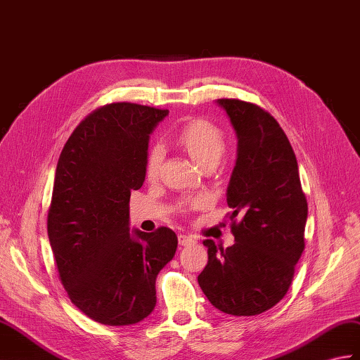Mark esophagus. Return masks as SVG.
Here are the masks:
<instances>
[{
	"instance_id": "esophagus-1",
	"label": "esophagus",
	"mask_w": 360,
	"mask_h": 360,
	"mask_svg": "<svg viewBox=\"0 0 360 360\" xmlns=\"http://www.w3.org/2000/svg\"><path fill=\"white\" fill-rule=\"evenodd\" d=\"M178 242H179V245H191V244H195L196 239L190 235H179Z\"/></svg>"
}]
</instances>
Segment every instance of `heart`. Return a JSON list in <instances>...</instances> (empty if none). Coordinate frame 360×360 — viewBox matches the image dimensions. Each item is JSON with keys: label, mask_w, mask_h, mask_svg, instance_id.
Wrapping results in <instances>:
<instances>
[{"label": "heart", "mask_w": 360, "mask_h": 360, "mask_svg": "<svg viewBox=\"0 0 360 360\" xmlns=\"http://www.w3.org/2000/svg\"><path fill=\"white\" fill-rule=\"evenodd\" d=\"M176 142L187 150V153L202 167L216 165L225 152V135L218 125L208 120H193L186 124L176 133ZM164 160V150L160 144L148 150L146 158V176L148 181H155L160 176L161 164ZM202 199H193L184 204V207H196Z\"/></svg>", "instance_id": "heart-1"}]
</instances>
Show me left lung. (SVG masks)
<instances>
[{
	"label": "left lung",
	"mask_w": 360,
	"mask_h": 360,
	"mask_svg": "<svg viewBox=\"0 0 360 360\" xmlns=\"http://www.w3.org/2000/svg\"><path fill=\"white\" fill-rule=\"evenodd\" d=\"M238 136L227 188L235 244L204 240L208 262L198 276L212 305L233 316H256L287 295L305 248L307 199L296 155L273 116L240 99H218ZM243 214L236 223L234 218Z\"/></svg>",
	"instance_id": "1"
}]
</instances>
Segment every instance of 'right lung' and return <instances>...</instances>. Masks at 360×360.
<instances>
[{"instance_id": "add662e5", "label": "right lung", "mask_w": 360, "mask_h": 360, "mask_svg": "<svg viewBox=\"0 0 360 360\" xmlns=\"http://www.w3.org/2000/svg\"><path fill=\"white\" fill-rule=\"evenodd\" d=\"M169 110L113 103L67 139L56 165L47 235L72 304L95 322L138 323L156 305V276L178 248L176 233L129 227L133 190L146 179L150 133Z\"/></svg>"}]
</instances>
